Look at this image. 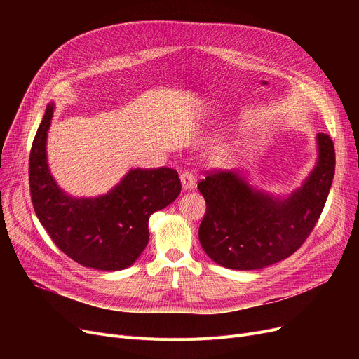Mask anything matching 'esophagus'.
<instances>
[{"label":"esophagus","instance_id":"1","mask_svg":"<svg viewBox=\"0 0 359 359\" xmlns=\"http://www.w3.org/2000/svg\"><path fill=\"white\" fill-rule=\"evenodd\" d=\"M180 182H182V189H183V192L194 191L195 186H196V180H195L194 175L189 173V172H183V173L180 175Z\"/></svg>","mask_w":359,"mask_h":359}]
</instances>
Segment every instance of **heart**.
<instances>
[{
	"label": "heart",
	"instance_id": "obj_1",
	"mask_svg": "<svg viewBox=\"0 0 359 359\" xmlns=\"http://www.w3.org/2000/svg\"><path fill=\"white\" fill-rule=\"evenodd\" d=\"M218 157H224V149H221L219 153H218Z\"/></svg>",
	"mask_w": 359,
	"mask_h": 359
}]
</instances>
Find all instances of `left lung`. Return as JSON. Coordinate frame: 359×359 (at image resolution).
Here are the masks:
<instances>
[{
  "label": "left lung",
  "instance_id": "obj_1",
  "mask_svg": "<svg viewBox=\"0 0 359 359\" xmlns=\"http://www.w3.org/2000/svg\"><path fill=\"white\" fill-rule=\"evenodd\" d=\"M316 145L313 170L290 194L259 189L238 168L199 182L206 202L199 241L219 266L266 268L290 257L306 241L323 211L334 176L333 141L327 134H317Z\"/></svg>",
  "mask_w": 359,
  "mask_h": 359
}]
</instances>
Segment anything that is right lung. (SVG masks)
I'll return each mask as SVG.
<instances>
[{
    "label": "right lung",
    "instance_id": "obj_1",
    "mask_svg": "<svg viewBox=\"0 0 359 359\" xmlns=\"http://www.w3.org/2000/svg\"><path fill=\"white\" fill-rule=\"evenodd\" d=\"M55 103H49L30 151V194L41 224L67 256L99 271L134 265L149 238L151 214L164 210L180 194L172 168H130L106 194L72 196L58 184L48 163V132Z\"/></svg>",
    "mask_w": 359,
    "mask_h": 359
}]
</instances>
